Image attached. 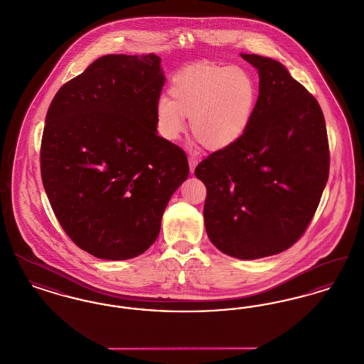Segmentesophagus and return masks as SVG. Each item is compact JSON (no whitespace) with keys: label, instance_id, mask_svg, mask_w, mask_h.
<instances>
[{"label":"esophagus","instance_id":"obj_1","mask_svg":"<svg viewBox=\"0 0 364 364\" xmlns=\"http://www.w3.org/2000/svg\"><path fill=\"white\" fill-rule=\"evenodd\" d=\"M198 158L196 156H191L188 158V164H190V171L191 172H193L195 171V168H196V165H198Z\"/></svg>","mask_w":364,"mask_h":364}]
</instances>
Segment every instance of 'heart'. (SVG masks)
I'll return each instance as SVG.
<instances>
[{"label": "heart", "instance_id": "heart-1", "mask_svg": "<svg viewBox=\"0 0 364 364\" xmlns=\"http://www.w3.org/2000/svg\"><path fill=\"white\" fill-rule=\"evenodd\" d=\"M169 98H159L156 127L162 138L176 140L190 119L191 132L206 149L230 147L245 134L252 120L258 86L239 65L202 67L178 73Z\"/></svg>", "mask_w": 364, "mask_h": 364}]
</instances>
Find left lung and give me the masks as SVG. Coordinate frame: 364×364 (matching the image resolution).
<instances>
[{
    "instance_id": "1",
    "label": "left lung",
    "mask_w": 364,
    "mask_h": 364,
    "mask_svg": "<svg viewBox=\"0 0 364 364\" xmlns=\"http://www.w3.org/2000/svg\"><path fill=\"white\" fill-rule=\"evenodd\" d=\"M258 70L259 95L245 134L203 159L208 239L239 259L276 255L311 223L329 177L322 109L276 60L242 54Z\"/></svg>"
}]
</instances>
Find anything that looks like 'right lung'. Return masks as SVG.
I'll return each mask as SVG.
<instances>
[{
  "instance_id": "add662e5",
  "label": "right lung",
  "mask_w": 364,
  "mask_h": 364,
  "mask_svg": "<svg viewBox=\"0 0 364 364\" xmlns=\"http://www.w3.org/2000/svg\"><path fill=\"white\" fill-rule=\"evenodd\" d=\"M164 83L156 54H107L49 106L42 183L60 225L95 258L131 259L150 248L190 173L186 153L156 135Z\"/></svg>"
}]
</instances>
